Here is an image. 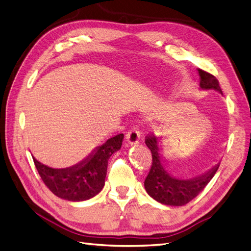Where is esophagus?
Masks as SVG:
<instances>
[{
  "mask_svg": "<svg viewBox=\"0 0 251 251\" xmlns=\"http://www.w3.org/2000/svg\"><path fill=\"white\" fill-rule=\"evenodd\" d=\"M139 138H140V132L136 127L131 128V130L128 131L126 134V141L130 146L137 145L139 141Z\"/></svg>",
  "mask_w": 251,
  "mask_h": 251,
  "instance_id": "1",
  "label": "esophagus"
}]
</instances>
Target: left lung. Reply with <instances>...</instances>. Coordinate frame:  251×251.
<instances>
[{
  "label": "left lung",
  "mask_w": 251,
  "mask_h": 251,
  "mask_svg": "<svg viewBox=\"0 0 251 251\" xmlns=\"http://www.w3.org/2000/svg\"><path fill=\"white\" fill-rule=\"evenodd\" d=\"M200 85L202 90H215L222 94L219 80L211 74L199 69ZM146 145L152 153V166L145 180L148 194L161 204L168 206H184L196 198L208 182L212 179L220 165L209 172L192 179H178L169 174L162 165L158 139L153 134L146 137Z\"/></svg>",
  "instance_id": "left-lung-1"
}]
</instances>
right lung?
Returning <instances> with one entry per match:
<instances>
[{"label":"right lung","mask_w":251,"mask_h":251,"mask_svg":"<svg viewBox=\"0 0 251 251\" xmlns=\"http://www.w3.org/2000/svg\"><path fill=\"white\" fill-rule=\"evenodd\" d=\"M123 139L124 134L116 135L96 148L78 165L66 169H53L39 162L33 156L32 159L43 182L58 198L71 201H86L102 190L107 161L121 148Z\"/></svg>","instance_id":"add662e5"}]
</instances>
